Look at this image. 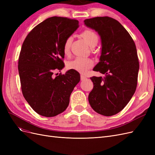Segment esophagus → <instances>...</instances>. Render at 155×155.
Wrapping results in <instances>:
<instances>
[{"label": "esophagus", "mask_w": 155, "mask_h": 155, "mask_svg": "<svg viewBox=\"0 0 155 155\" xmlns=\"http://www.w3.org/2000/svg\"><path fill=\"white\" fill-rule=\"evenodd\" d=\"M87 79V78L86 76H83V75H81V81L85 80V79Z\"/></svg>", "instance_id": "1"}]
</instances>
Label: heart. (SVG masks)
Listing matches in <instances>:
<instances>
[{
    "mask_svg": "<svg viewBox=\"0 0 155 155\" xmlns=\"http://www.w3.org/2000/svg\"><path fill=\"white\" fill-rule=\"evenodd\" d=\"M81 35L91 46H96L99 40V37L97 34L91 29L85 30L81 33ZM72 37H68L64 41L63 48L64 54L68 55L69 54L70 44L72 43ZM93 61L91 59L78 57L72 61H70L67 64V67L70 69H74L79 72L85 73L88 69L93 66Z\"/></svg>",
    "mask_w": 155,
    "mask_h": 155,
    "instance_id": "b5f03b06",
    "label": "heart"
}]
</instances>
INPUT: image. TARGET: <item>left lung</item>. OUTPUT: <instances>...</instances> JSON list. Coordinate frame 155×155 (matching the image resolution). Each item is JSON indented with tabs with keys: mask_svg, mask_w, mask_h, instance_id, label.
<instances>
[{
	"mask_svg": "<svg viewBox=\"0 0 155 155\" xmlns=\"http://www.w3.org/2000/svg\"><path fill=\"white\" fill-rule=\"evenodd\" d=\"M84 22L101 36L100 61L93 70L105 75L104 78H91L94 87L88 95L89 104L97 113L113 116L127 105L137 89V48L129 32L113 18L96 17Z\"/></svg>",
	"mask_w": 155,
	"mask_h": 155,
	"instance_id": "1",
	"label": "left lung"
}]
</instances>
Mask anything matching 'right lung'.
Wrapping results in <instances>:
<instances>
[{"label":"right lung","mask_w":155,"mask_h":155,"mask_svg":"<svg viewBox=\"0 0 155 155\" xmlns=\"http://www.w3.org/2000/svg\"><path fill=\"white\" fill-rule=\"evenodd\" d=\"M78 28L76 19L50 17L34 27L23 42L18 61L21 90L30 107L41 116L53 117L66 110L80 81V75L73 69L53 76L54 71L64 67V41Z\"/></svg>","instance_id":"add662e5"}]
</instances>
